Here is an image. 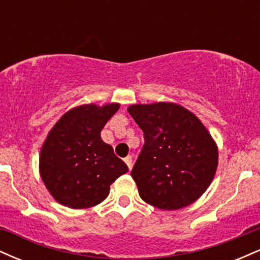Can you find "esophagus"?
<instances>
[{
  "label": "esophagus",
  "mask_w": 260,
  "mask_h": 260,
  "mask_svg": "<svg viewBox=\"0 0 260 260\" xmlns=\"http://www.w3.org/2000/svg\"><path fill=\"white\" fill-rule=\"evenodd\" d=\"M124 162L127 164V166H128V169H132V165H133V160H132V156H131V155H128L127 157H124Z\"/></svg>",
  "instance_id": "1"
}]
</instances>
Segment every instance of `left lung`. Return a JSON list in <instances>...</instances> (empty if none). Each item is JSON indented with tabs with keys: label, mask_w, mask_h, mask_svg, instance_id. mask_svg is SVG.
Returning <instances> with one entry per match:
<instances>
[{
	"label": "left lung",
	"mask_w": 260,
	"mask_h": 260,
	"mask_svg": "<svg viewBox=\"0 0 260 260\" xmlns=\"http://www.w3.org/2000/svg\"><path fill=\"white\" fill-rule=\"evenodd\" d=\"M127 110L144 133V145L131 171L140 198L161 210L194 203L217 169V145L207 127L175 103L136 104Z\"/></svg>",
	"instance_id": "8db88e82"
}]
</instances>
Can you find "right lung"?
<instances>
[{"mask_svg":"<svg viewBox=\"0 0 260 260\" xmlns=\"http://www.w3.org/2000/svg\"><path fill=\"white\" fill-rule=\"evenodd\" d=\"M120 104H84L67 111L51 128L39 157V171L55 201L72 209L105 201L110 186L128 171L126 164L101 139L106 122Z\"/></svg>","mask_w":260,"mask_h":260,"instance_id":"1","label":"right lung"}]
</instances>
